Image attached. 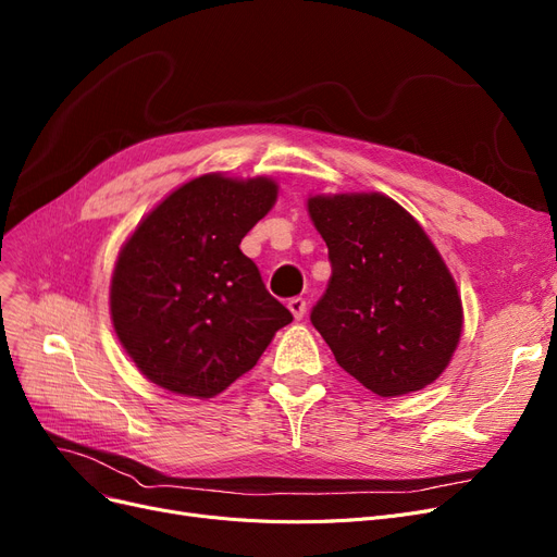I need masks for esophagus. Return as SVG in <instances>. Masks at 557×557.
<instances>
[{"instance_id":"1","label":"esophagus","mask_w":557,"mask_h":557,"mask_svg":"<svg viewBox=\"0 0 557 557\" xmlns=\"http://www.w3.org/2000/svg\"><path fill=\"white\" fill-rule=\"evenodd\" d=\"M286 307H288V311L294 313L296 321H300V319L305 317V311H307V302H305L302 298H292V300H288Z\"/></svg>"}]
</instances>
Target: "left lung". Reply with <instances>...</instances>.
<instances>
[{"label": "left lung", "mask_w": 557, "mask_h": 557, "mask_svg": "<svg viewBox=\"0 0 557 557\" xmlns=\"http://www.w3.org/2000/svg\"><path fill=\"white\" fill-rule=\"evenodd\" d=\"M332 277L311 323L336 364L377 396L437 380L462 336V298L419 221L382 193L311 196Z\"/></svg>", "instance_id": "left-lung-1"}]
</instances>
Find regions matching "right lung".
<instances>
[{"label": "right lung", "instance_id": "right-lung-1", "mask_svg": "<svg viewBox=\"0 0 557 557\" xmlns=\"http://www.w3.org/2000/svg\"><path fill=\"white\" fill-rule=\"evenodd\" d=\"M277 190L271 177L200 175L168 193L120 248L111 323L138 371L161 389L219 396L294 321L238 248Z\"/></svg>", "mask_w": 557, "mask_h": 557}]
</instances>
